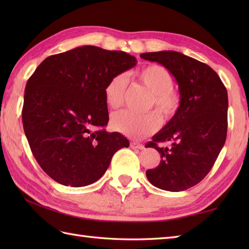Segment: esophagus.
<instances>
[{"label": "esophagus", "mask_w": 249, "mask_h": 249, "mask_svg": "<svg viewBox=\"0 0 249 249\" xmlns=\"http://www.w3.org/2000/svg\"><path fill=\"white\" fill-rule=\"evenodd\" d=\"M130 146L133 147V149H137V150H143L144 149V145L142 143H139V142H137V141L130 142Z\"/></svg>", "instance_id": "1"}]
</instances>
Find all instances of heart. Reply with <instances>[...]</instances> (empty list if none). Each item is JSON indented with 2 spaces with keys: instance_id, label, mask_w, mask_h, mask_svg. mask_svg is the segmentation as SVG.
<instances>
[{
  "instance_id": "obj_1",
  "label": "heart",
  "mask_w": 249,
  "mask_h": 249,
  "mask_svg": "<svg viewBox=\"0 0 249 249\" xmlns=\"http://www.w3.org/2000/svg\"><path fill=\"white\" fill-rule=\"evenodd\" d=\"M142 84L152 93L150 107L154 106L157 112L165 121H170L181 108V95L173 88V77L167 68L153 64L143 67L137 73ZM128 78L125 73L115 75L106 84L105 102L110 108H118L123 104ZM160 125V116L154 111L145 114H136L127 110L115 112L110 120L113 130L129 138L140 139L158 129Z\"/></svg>"
}]
</instances>
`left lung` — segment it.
<instances>
[{"instance_id":"1","label":"left lung","mask_w":249,"mask_h":249,"mask_svg":"<svg viewBox=\"0 0 249 249\" xmlns=\"http://www.w3.org/2000/svg\"><path fill=\"white\" fill-rule=\"evenodd\" d=\"M142 59L157 62L178 84L181 108L147 143L160 153V162L146 170L154 186L182 192L202 181L217 160L228 128V94L209 65L177 51L146 52ZM169 142L170 147L158 143Z\"/></svg>"}]
</instances>
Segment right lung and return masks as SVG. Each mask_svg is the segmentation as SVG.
Segmentation results:
<instances>
[{"mask_svg": "<svg viewBox=\"0 0 249 249\" xmlns=\"http://www.w3.org/2000/svg\"><path fill=\"white\" fill-rule=\"evenodd\" d=\"M137 64L124 51L78 47L50 55L26 82L23 129L41 169L71 187L96 182L129 141L107 133L104 89L111 78Z\"/></svg>", "mask_w": 249, "mask_h": 249, "instance_id": "obj_1", "label": "right lung"}]
</instances>
